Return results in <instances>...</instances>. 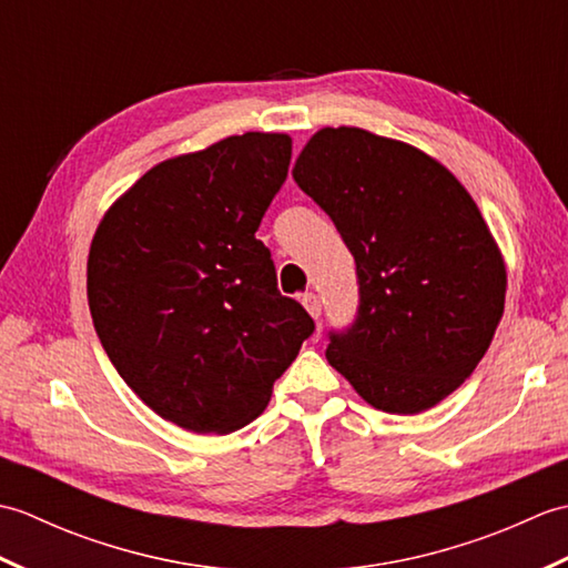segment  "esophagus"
<instances>
[{
    "label": "esophagus",
    "mask_w": 568,
    "mask_h": 568,
    "mask_svg": "<svg viewBox=\"0 0 568 568\" xmlns=\"http://www.w3.org/2000/svg\"><path fill=\"white\" fill-rule=\"evenodd\" d=\"M300 303H303V307L310 312L312 317L320 320V315H322V303H320V297H317L315 293H305L303 297H300Z\"/></svg>",
    "instance_id": "34e87169"
}]
</instances>
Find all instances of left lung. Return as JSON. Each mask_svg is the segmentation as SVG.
Wrapping results in <instances>:
<instances>
[{
  "instance_id": "8db88e82",
  "label": "left lung",
  "mask_w": 568,
  "mask_h": 568,
  "mask_svg": "<svg viewBox=\"0 0 568 568\" xmlns=\"http://www.w3.org/2000/svg\"><path fill=\"white\" fill-rule=\"evenodd\" d=\"M293 178L356 261V320L329 332L327 361L383 413L434 407L474 373L505 307L476 202L432 155L356 126L320 129Z\"/></svg>"
}]
</instances>
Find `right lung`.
<instances>
[{
    "label": "right lung",
    "instance_id": "right-lung-1",
    "mask_svg": "<svg viewBox=\"0 0 568 568\" xmlns=\"http://www.w3.org/2000/svg\"><path fill=\"white\" fill-rule=\"evenodd\" d=\"M287 134L229 136L159 163L94 232L88 300L119 376L197 434L256 419L315 332L256 239L291 165Z\"/></svg>",
    "mask_w": 568,
    "mask_h": 568
}]
</instances>
